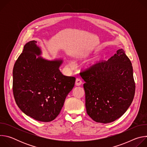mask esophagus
I'll return each instance as SVG.
<instances>
[{"label": "esophagus", "mask_w": 147, "mask_h": 147, "mask_svg": "<svg viewBox=\"0 0 147 147\" xmlns=\"http://www.w3.org/2000/svg\"><path fill=\"white\" fill-rule=\"evenodd\" d=\"M82 84V81L81 80H80V78H76V82H75V84L77 86H80Z\"/></svg>", "instance_id": "esophagus-1"}]
</instances>
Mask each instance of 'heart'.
<instances>
[{"instance_id":"1","label":"heart","mask_w":147,"mask_h":147,"mask_svg":"<svg viewBox=\"0 0 147 147\" xmlns=\"http://www.w3.org/2000/svg\"><path fill=\"white\" fill-rule=\"evenodd\" d=\"M99 60H95V61H93V62H92V63H91V64H90V66H94V65H95L96 63Z\"/></svg>"}]
</instances>
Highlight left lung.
I'll return each instance as SVG.
<instances>
[{
  "instance_id": "left-lung-1",
  "label": "left lung",
  "mask_w": 147,
  "mask_h": 147,
  "mask_svg": "<svg viewBox=\"0 0 147 147\" xmlns=\"http://www.w3.org/2000/svg\"><path fill=\"white\" fill-rule=\"evenodd\" d=\"M80 75L86 82L83 86L87 113L92 120L108 123L126 112L133 100L136 86L131 61L123 49Z\"/></svg>"
}]
</instances>
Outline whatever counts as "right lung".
I'll return each mask as SVG.
<instances>
[{"label":"right lung","instance_id":"right-lung-1","mask_svg":"<svg viewBox=\"0 0 147 147\" xmlns=\"http://www.w3.org/2000/svg\"><path fill=\"white\" fill-rule=\"evenodd\" d=\"M37 42L27 43L13 70V91L18 108L36 120L49 122L60 113L76 78L59 70L62 59L48 60L41 55Z\"/></svg>","mask_w":147,"mask_h":147}]
</instances>
